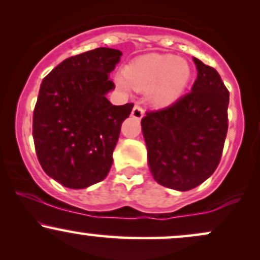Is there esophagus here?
<instances>
[{"instance_id": "34e87169", "label": "esophagus", "mask_w": 260, "mask_h": 260, "mask_svg": "<svg viewBox=\"0 0 260 260\" xmlns=\"http://www.w3.org/2000/svg\"><path fill=\"white\" fill-rule=\"evenodd\" d=\"M132 116L134 118H138L140 120L144 116V109L140 105H134L133 110H132Z\"/></svg>"}]
</instances>
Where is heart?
<instances>
[{"label":"heart","mask_w":260,"mask_h":260,"mask_svg":"<svg viewBox=\"0 0 260 260\" xmlns=\"http://www.w3.org/2000/svg\"><path fill=\"white\" fill-rule=\"evenodd\" d=\"M191 76L186 60L174 55L149 54L137 58L117 75L123 89L149 90L150 100L157 106L170 105L185 89Z\"/></svg>","instance_id":"heart-1"}]
</instances>
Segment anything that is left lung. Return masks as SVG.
<instances>
[{"label": "left lung", "mask_w": 260, "mask_h": 260, "mask_svg": "<svg viewBox=\"0 0 260 260\" xmlns=\"http://www.w3.org/2000/svg\"><path fill=\"white\" fill-rule=\"evenodd\" d=\"M198 79L173 104L146 112L142 129L158 184L187 191L213 174L228 133L229 90L217 70L193 58Z\"/></svg>", "instance_id": "left-lung-1"}]
</instances>
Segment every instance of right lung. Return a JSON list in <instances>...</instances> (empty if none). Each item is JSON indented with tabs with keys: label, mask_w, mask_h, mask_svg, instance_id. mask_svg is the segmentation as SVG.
Masks as SVG:
<instances>
[{
	"label": "right lung",
	"mask_w": 260,
	"mask_h": 260,
	"mask_svg": "<svg viewBox=\"0 0 260 260\" xmlns=\"http://www.w3.org/2000/svg\"><path fill=\"white\" fill-rule=\"evenodd\" d=\"M122 52L100 47L65 59L41 83L32 117L43 171L61 185L83 189L108 176L121 124L133 103L112 105L109 74Z\"/></svg>",
	"instance_id": "obj_1"
}]
</instances>
